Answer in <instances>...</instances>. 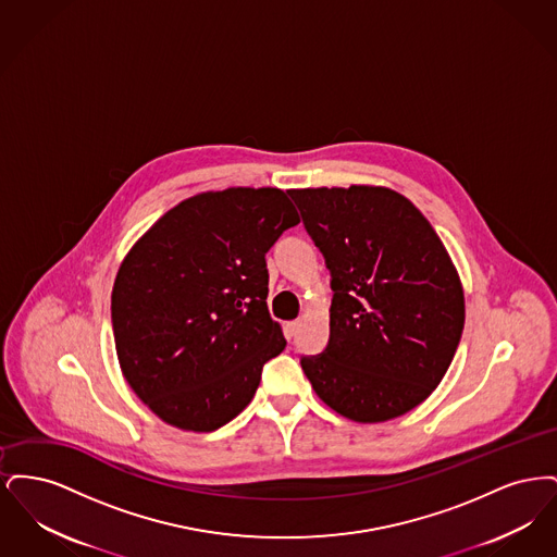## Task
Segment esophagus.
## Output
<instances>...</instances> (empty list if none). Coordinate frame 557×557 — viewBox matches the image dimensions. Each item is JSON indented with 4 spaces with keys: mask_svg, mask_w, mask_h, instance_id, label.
<instances>
[{
    "mask_svg": "<svg viewBox=\"0 0 557 557\" xmlns=\"http://www.w3.org/2000/svg\"><path fill=\"white\" fill-rule=\"evenodd\" d=\"M298 327H300V321H288V323L284 325V332H286V336H288V338H292V336H296Z\"/></svg>",
    "mask_w": 557,
    "mask_h": 557,
    "instance_id": "esophagus-1",
    "label": "esophagus"
}]
</instances>
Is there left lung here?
Segmentation results:
<instances>
[{
	"label": "left lung",
	"mask_w": 557,
	"mask_h": 557,
	"mask_svg": "<svg viewBox=\"0 0 557 557\" xmlns=\"http://www.w3.org/2000/svg\"><path fill=\"white\" fill-rule=\"evenodd\" d=\"M330 269V341L300 357L319 398L355 422L418 407L449 370L463 290L432 225L386 187L290 189Z\"/></svg>",
	"instance_id": "8db88e82"
}]
</instances>
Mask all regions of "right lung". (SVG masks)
<instances>
[{
  "mask_svg": "<svg viewBox=\"0 0 557 557\" xmlns=\"http://www.w3.org/2000/svg\"><path fill=\"white\" fill-rule=\"evenodd\" d=\"M277 187H230L164 212L112 288L121 370L160 420L211 432L252 400L286 348L267 309L265 255L298 225Z\"/></svg>",
  "mask_w": 557,
  "mask_h": 557,
  "instance_id": "1",
  "label": "right lung"
}]
</instances>
